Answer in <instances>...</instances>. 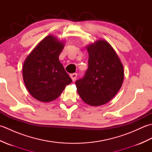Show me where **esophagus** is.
<instances>
[{
  "mask_svg": "<svg viewBox=\"0 0 152 152\" xmlns=\"http://www.w3.org/2000/svg\"><path fill=\"white\" fill-rule=\"evenodd\" d=\"M70 76L71 79L72 80V81L74 82L75 80H76V78H77V74L76 73H74V74H70Z\"/></svg>",
  "mask_w": 152,
  "mask_h": 152,
  "instance_id": "esophagus-1",
  "label": "esophagus"
}]
</instances>
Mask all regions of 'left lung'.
Returning a JSON list of instances; mask_svg holds the SVG:
<instances>
[{
  "label": "left lung",
  "mask_w": 152,
  "mask_h": 152,
  "mask_svg": "<svg viewBox=\"0 0 152 152\" xmlns=\"http://www.w3.org/2000/svg\"><path fill=\"white\" fill-rule=\"evenodd\" d=\"M88 69L83 78L77 80V92L83 101L98 106L108 102L123 84L124 69L114 48L107 41L99 39L86 46Z\"/></svg>",
  "instance_id": "8db88e82"
}]
</instances>
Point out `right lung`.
I'll return each mask as SVG.
<instances>
[{
  "label": "right lung",
  "instance_id": "obj_1",
  "mask_svg": "<svg viewBox=\"0 0 152 152\" xmlns=\"http://www.w3.org/2000/svg\"><path fill=\"white\" fill-rule=\"evenodd\" d=\"M64 42L48 35L25 59L23 78L28 93L42 102L57 99L72 80L59 61Z\"/></svg>",
  "mask_w": 152,
  "mask_h": 152
}]
</instances>
